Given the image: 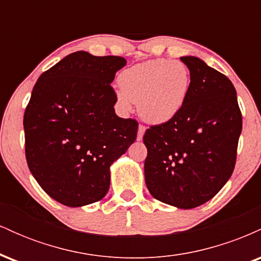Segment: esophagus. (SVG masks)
I'll list each match as a JSON object with an SVG mask.
<instances>
[{
	"label": "esophagus",
	"mask_w": 261,
	"mask_h": 261,
	"mask_svg": "<svg viewBox=\"0 0 261 261\" xmlns=\"http://www.w3.org/2000/svg\"><path fill=\"white\" fill-rule=\"evenodd\" d=\"M146 127L143 125H140L139 126V131H137V141H141L143 139V134H145Z\"/></svg>",
	"instance_id": "34e87169"
}]
</instances>
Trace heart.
I'll return each instance as SVG.
<instances>
[{
    "mask_svg": "<svg viewBox=\"0 0 261 261\" xmlns=\"http://www.w3.org/2000/svg\"><path fill=\"white\" fill-rule=\"evenodd\" d=\"M118 83L121 91L116 92V100L122 112H130L133 101H137L143 120L164 124L185 106L191 77L184 62L158 59L124 70Z\"/></svg>",
    "mask_w": 261,
    "mask_h": 261,
    "instance_id": "b5f03b06",
    "label": "heart"
}]
</instances>
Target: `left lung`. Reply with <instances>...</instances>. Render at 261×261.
Returning <instances> with one entry per match:
<instances>
[{"label": "left lung", "mask_w": 261, "mask_h": 261, "mask_svg": "<svg viewBox=\"0 0 261 261\" xmlns=\"http://www.w3.org/2000/svg\"><path fill=\"white\" fill-rule=\"evenodd\" d=\"M180 60L190 71L188 99L174 119L143 135L145 180L154 199L189 210L211 200L232 175L242 114L224 74L196 56Z\"/></svg>", "instance_id": "8db88e82"}]
</instances>
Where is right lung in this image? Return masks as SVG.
Listing matches in <instances>:
<instances>
[{"mask_svg": "<svg viewBox=\"0 0 261 261\" xmlns=\"http://www.w3.org/2000/svg\"><path fill=\"white\" fill-rule=\"evenodd\" d=\"M120 56L67 55L39 77L23 119L25 158L43 190L70 207L97 202L110 167L135 142L139 124L119 118L112 88Z\"/></svg>", "mask_w": 261, "mask_h": 261, "instance_id": "add662e5", "label": "right lung"}]
</instances>
